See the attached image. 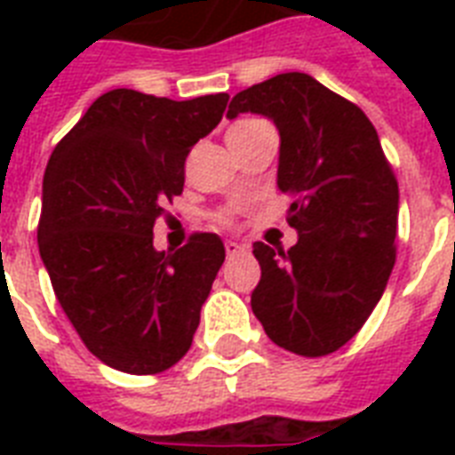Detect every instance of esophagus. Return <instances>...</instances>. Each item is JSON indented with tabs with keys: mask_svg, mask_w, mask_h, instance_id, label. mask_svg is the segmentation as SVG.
Returning <instances> with one entry per match:
<instances>
[{
	"mask_svg": "<svg viewBox=\"0 0 455 455\" xmlns=\"http://www.w3.org/2000/svg\"><path fill=\"white\" fill-rule=\"evenodd\" d=\"M224 248H227L228 257H235V255H241V252H245V245H241V243H234V241H228Z\"/></svg>",
	"mask_w": 455,
	"mask_h": 455,
	"instance_id": "1",
	"label": "esophagus"
}]
</instances>
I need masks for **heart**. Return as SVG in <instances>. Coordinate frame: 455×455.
<instances>
[{
	"label": "heart",
	"mask_w": 455,
	"mask_h": 455,
	"mask_svg": "<svg viewBox=\"0 0 455 455\" xmlns=\"http://www.w3.org/2000/svg\"><path fill=\"white\" fill-rule=\"evenodd\" d=\"M255 123H262V120H243V123H238V124H234V127H231V130H228V134H231V132H238V130H245V127H250V124H255ZM224 220H227V217H224Z\"/></svg>",
	"instance_id": "b5f03b06"
}]
</instances>
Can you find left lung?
<instances>
[{
	"instance_id": "obj_1",
	"label": "left lung",
	"mask_w": 455,
	"mask_h": 455,
	"mask_svg": "<svg viewBox=\"0 0 455 455\" xmlns=\"http://www.w3.org/2000/svg\"><path fill=\"white\" fill-rule=\"evenodd\" d=\"M281 134L278 188L291 198V250L255 243L252 311L271 342L325 356L361 331L396 259L399 186L366 113L311 75L283 73L234 96Z\"/></svg>"
}]
</instances>
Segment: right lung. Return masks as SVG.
Wrapping results in <instances>:
<instances>
[{"label": "right lung", "mask_w": 455, "mask_h": 455, "mask_svg": "<svg viewBox=\"0 0 455 455\" xmlns=\"http://www.w3.org/2000/svg\"><path fill=\"white\" fill-rule=\"evenodd\" d=\"M227 101L113 89L49 157L39 255L82 342L116 371L163 373L191 349L224 243L193 234L177 252H157L153 227L184 191L186 157Z\"/></svg>", "instance_id": "obj_1"}]
</instances>
